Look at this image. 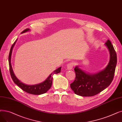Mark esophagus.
Masks as SVG:
<instances>
[{
	"mask_svg": "<svg viewBox=\"0 0 122 122\" xmlns=\"http://www.w3.org/2000/svg\"><path fill=\"white\" fill-rule=\"evenodd\" d=\"M74 65V62H70L68 63L67 65V68L68 70H72Z\"/></svg>",
	"mask_w": 122,
	"mask_h": 122,
	"instance_id": "esophagus-1",
	"label": "esophagus"
}]
</instances>
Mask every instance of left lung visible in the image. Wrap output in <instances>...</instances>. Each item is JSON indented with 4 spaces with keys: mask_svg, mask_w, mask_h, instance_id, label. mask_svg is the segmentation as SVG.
<instances>
[{
    "mask_svg": "<svg viewBox=\"0 0 122 122\" xmlns=\"http://www.w3.org/2000/svg\"><path fill=\"white\" fill-rule=\"evenodd\" d=\"M105 45L109 51L110 57L109 64L104 70L90 74L78 66L74 68L76 77L70 87L76 95L83 97L95 96L107 88L112 82L117 65V54L109 40L106 42Z\"/></svg>",
    "mask_w": 122,
    "mask_h": 122,
    "instance_id": "8db88e82",
    "label": "left lung"
}]
</instances>
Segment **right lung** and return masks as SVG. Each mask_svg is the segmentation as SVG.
I'll list each match as a JSON object with an SVG mask.
<instances>
[{"label": "right lung", "mask_w": 122, "mask_h": 122, "mask_svg": "<svg viewBox=\"0 0 122 122\" xmlns=\"http://www.w3.org/2000/svg\"><path fill=\"white\" fill-rule=\"evenodd\" d=\"M30 29L27 28L26 29L24 30H23L21 33H23L29 31ZM17 40H16L13 45H12L11 49H10L9 54V57H8V61H9V70H10V73L11 75V77L12 78V79L13 80V82L17 85L18 86H19L22 90L26 92V93H28L31 94L33 95H41L45 93L48 91V90L51 87L52 84V79H53V75L54 74H58L60 72L61 67L58 68L57 69L55 70L53 72L51 73L50 75L49 76V77L47 78L46 80L40 84L33 85H28L24 84L21 82L19 79L17 78V77L15 76V74L13 72L11 63V54L12 51L14 46Z\"/></svg>", "instance_id": "right-lung-1"}]
</instances>
